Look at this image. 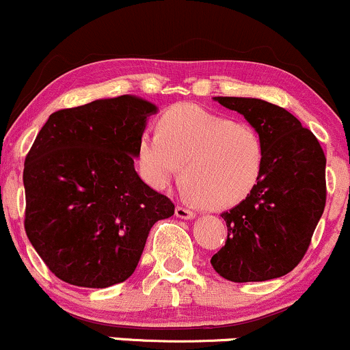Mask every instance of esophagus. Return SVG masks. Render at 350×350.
I'll list each match as a JSON object with an SVG mask.
<instances>
[{"label": "esophagus", "instance_id": "34e87169", "mask_svg": "<svg viewBox=\"0 0 350 350\" xmlns=\"http://www.w3.org/2000/svg\"><path fill=\"white\" fill-rule=\"evenodd\" d=\"M176 217H179V219H184V220H191V219H194L196 214L191 211V208L178 206L176 207Z\"/></svg>", "mask_w": 350, "mask_h": 350}]
</instances>
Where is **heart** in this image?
Wrapping results in <instances>:
<instances>
[{"label": "heart", "mask_w": 350, "mask_h": 350, "mask_svg": "<svg viewBox=\"0 0 350 350\" xmlns=\"http://www.w3.org/2000/svg\"><path fill=\"white\" fill-rule=\"evenodd\" d=\"M136 164L154 189H166L183 167L189 199L208 208H227L247 199L260 183L265 143L252 124L183 103L164 111L158 131L139 136Z\"/></svg>", "instance_id": "heart-1"}]
</instances>
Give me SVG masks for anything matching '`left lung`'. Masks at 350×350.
Returning a JSON list of instances; mask_svg holds the SVG:
<instances>
[{"mask_svg": "<svg viewBox=\"0 0 350 350\" xmlns=\"http://www.w3.org/2000/svg\"><path fill=\"white\" fill-rule=\"evenodd\" d=\"M243 115L265 143L260 183L224 212L227 242L211 263L235 283L290 273L306 253L326 206V156L316 136L290 111L260 98L214 97Z\"/></svg>", "mask_w": 350, "mask_h": 350, "instance_id": "obj_1", "label": "left lung"}]
</instances>
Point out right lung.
I'll return each mask as SVG.
<instances>
[{
  "instance_id": "1",
  "label": "right lung",
  "mask_w": 350,
  "mask_h": 350,
  "mask_svg": "<svg viewBox=\"0 0 350 350\" xmlns=\"http://www.w3.org/2000/svg\"><path fill=\"white\" fill-rule=\"evenodd\" d=\"M158 107L135 95L52 113L24 161L27 239L59 280L108 288L133 275L158 220L174 204L135 171Z\"/></svg>"
}]
</instances>
